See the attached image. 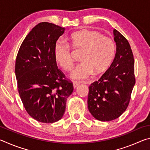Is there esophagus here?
I'll list each match as a JSON object with an SVG mask.
<instances>
[{
  "instance_id": "34e87169",
  "label": "esophagus",
  "mask_w": 150,
  "mask_h": 150,
  "mask_svg": "<svg viewBox=\"0 0 150 150\" xmlns=\"http://www.w3.org/2000/svg\"><path fill=\"white\" fill-rule=\"evenodd\" d=\"M73 88H75L79 85V83L78 82H76V81H73Z\"/></svg>"
}]
</instances>
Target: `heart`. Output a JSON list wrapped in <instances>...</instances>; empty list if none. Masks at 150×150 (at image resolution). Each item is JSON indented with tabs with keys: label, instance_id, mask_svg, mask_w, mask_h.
Returning a JSON list of instances; mask_svg holds the SVG:
<instances>
[{
	"label": "heart",
	"instance_id": "b5f03b06",
	"mask_svg": "<svg viewBox=\"0 0 150 150\" xmlns=\"http://www.w3.org/2000/svg\"><path fill=\"white\" fill-rule=\"evenodd\" d=\"M69 44L75 50L81 51L80 59L82 62L71 74L73 79H86L94 72L96 75L105 73L115 55L112 40L95 30L83 29L73 33L69 37ZM69 45L59 40L54 47L55 59L66 71L72 69L74 65Z\"/></svg>",
	"mask_w": 150,
	"mask_h": 150
}]
</instances>
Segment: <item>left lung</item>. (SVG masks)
Here are the masks:
<instances>
[{"label": "left lung", "mask_w": 150, "mask_h": 150, "mask_svg": "<svg viewBox=\"0 0 150 150\" xmlns=\"http://www.w3.org/2000/svg\"><path fill=\"white\" fill-rule=\"evenodd\" d=\"M116 52L110 67L88 89V108L91 115L100 121L118 118L128 106L135 85L134 59L125 38L113 30Z\"/></svg>", "instance_id": "8db88e82"}]
</instances>
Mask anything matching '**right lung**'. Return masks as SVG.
Masks as SVG:
<instances>
[{
	"label": "right lung",
	"instance_id": "1",
	"mask_svg": "<svg viewBox=\"0 0 150 150\" xmlns=\"http://www.w3.org/2000/svg\"><path fill=\"white\" fill-rule=\"evenodd\" d=\"M65 30L49 22L37 24L17 54L15 74L20 98L29 115L40 122L59 120L73 91L72 83L65 79L54 57L55 45Z\"/></svg>",
	"mask_w": 150,
	"mask_h": 150
}]
</instances>
